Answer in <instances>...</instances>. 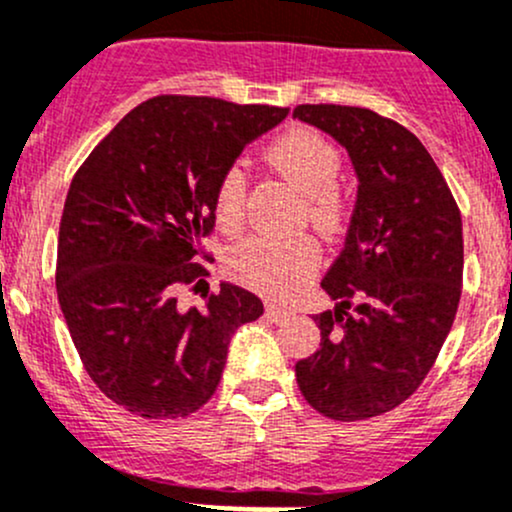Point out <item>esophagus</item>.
<instances>
[{"mask_svg": "<svg viewBox=\"0 0 512 512\" xmlns=\"http://www.w3.org/2000/svg\"><path fill=\"white\" fill-rule=\"evenodd\" d=\"M265 314H267V319L274 321V324H282V321H287L289 316H294L289 309H282V306H274V304L265 306Z\"/></svg>", "mask_w": 512, "mask_h": 512, "instance_id": "34e87169", "label": "esophagus"}]
</instances>
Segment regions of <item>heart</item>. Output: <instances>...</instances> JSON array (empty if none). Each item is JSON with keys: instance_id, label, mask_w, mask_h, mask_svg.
Listing matches in <instances>:
<instances>
[{"instance_id": "b5f03b06", "label": "heart", "mask_w": 512, "mask_h": 512, "mask_svg": "<svg viewBox=\"0 0 512 512\" xmlns=\"http://www.w3.org/2000/svg\"><path fill=\"white\" fill-rule=\"evenodd\" d=\"M265 157L279 174L287 176L301 193L316 228L333 233L343 220V198L338 193L341 154L331 142L309 127H294L267 147ZM247 176L238 164L228 166L215 186V220L223 230L235 233L245 223ZM321 265L319 242L301 238H267L255 235L238 242L225 257L230 277L245 287L284 299L299 292Z\"/></svg>"}]
</instances>
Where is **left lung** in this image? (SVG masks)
Instances as JSON below:
<instances>
[{
	"label": "left lung",
	"mask_w": 512,
	"mask_h": 512,
	"mask_svg": "<svg viewBox=\"0 0 512 512\" xmlns=\"http://www.w3.org/2000/svg\"><path fill=\"white\" fill-rule=\"evenodd\" d=\"M294 117L336 139L358 179L346 242L321 282L336 306L314 316L321 348L299 360L297 383L326 417H378L422 385L454 324L461 215L410 129L348 105H299Z\"/></svg>",
	"instance_id": "obj_1"
}]
</instances>
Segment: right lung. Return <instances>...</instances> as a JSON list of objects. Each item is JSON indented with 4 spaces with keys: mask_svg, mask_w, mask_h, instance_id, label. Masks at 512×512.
<instances>
[{
    "mask_svg": "<svg viewBox=\"0 0 512 512\" xmlns=\"http://www.w3.org/2000/svg\"><path fill=\"white\" fill-rule=\"evenodd\" d=\"M287 115L159 95L122 117L73 176L58 233V304L93 383L132 414L201 410L233 333L265 311L238 284L220 282L201 309H184L179 289L206 277L198 257L223 171Z\"/></svg>",
    "mask_w": 512,
    "mask_h": 512,
    "instance_id": "add662e5",
    "label": "right lung"
}]
</instances>
